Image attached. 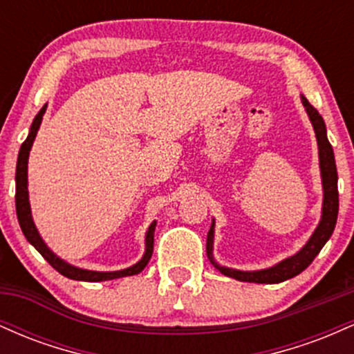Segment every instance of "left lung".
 <instances>
[{
	"label": "left lung",
	"mask_w": 354,
	"mask_h": 354,
	"mask_svg": "<svg viewBox=\"0 0 354 354\" xmlns=\"http://www.w3.org/2000/svg\"><path fill=\"white\" fill-rule=\"evenodd\" d=\"M301 103L306 109L308 118H310L313 129L316 135V143H318V156H319V171H321V185H323V206H321V218L316 230L313 231L310 239L306 241L301 250L293 256H288L283 261L276 263L274 266L265 268V270L256 271H241L234 270V268L221 266L214 259L213 256V243H214V219L211 221V228L208 231V239H206V254H208L211 265L216 270L221 271L225 276L238 279V281L246 283H263V284H274L286 281V279L295 278L301 271L306 270L311 265L313 259L318 256L321 248L326 245L328 239L331 238L333 231H335L336 219H338V173H336L335 163V153L328 141L326 136V124H324L323 118L315 108L311 106L301 95Z\"/></svg>",
	"instance_id": "left-lung-1"
}]
</instances>
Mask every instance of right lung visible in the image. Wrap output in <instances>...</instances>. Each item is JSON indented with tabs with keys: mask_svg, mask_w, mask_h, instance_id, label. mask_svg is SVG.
Returning <instances> with one entry per match:
<instances>
[{
	"mask_svg": "<svg viewBox=\"0 0 354 354\" xmlns=\"http://www.w3.org/2000/svg\"><path fill=\"white\" fill-rule=\"evenodd\" d=\"M48 104L39 109L38 115L35 116L33 123H31L30 133L28 138L24 140V143L19 148L18 154V163H16V214H18L19 226L24 238L33 245L36 250L39 251V254L46 259L50 265L55 268L58 273L70 279H76V281H89V283H98V281H108V279H116V278H124V276H133L141 273L145 270L148 261L151 259L153 254V245H154V230H156V221H153L149 225L148 231H146L145 236V254L140 261L135 263L133 266L124 268L120 271H91V270H83V268L73 266L64 259H61L58 254L53 253L48 248L44 239L39 234L38 228H36L33 221V214H31V206H30V193H28V160H30V151L31 146L35 143V138L38 135V129L41 126L43 115L46 113Z\"/></svg>",
	"mask_w": 354,
	"mask_h": 354,
	"instance_id": "obj_1",
	"label": "right lung"
}]
</instances>
